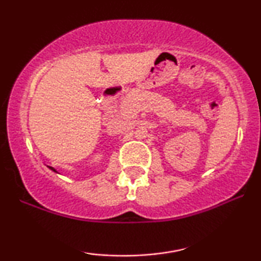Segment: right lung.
<instances>
[{
	"label": "right lung",
	"mask_w": 261,
	"mask_h": 261,
	"mask_svg": "<svg viewBox=\"0 0 261 261\" xmlns=\"http://www.w3.org/2000/svg\"><path fill=\"white\" fill-rule=\"evenodd\" d=\"M48 167H49V169H51V170H52V171H55V172H57V171H56V170H55V169H53V167H51V166H48ZM57 173H58V172H57Z\"/></svg>",
	"instance_id": "add662e5"
}]
</instances>
